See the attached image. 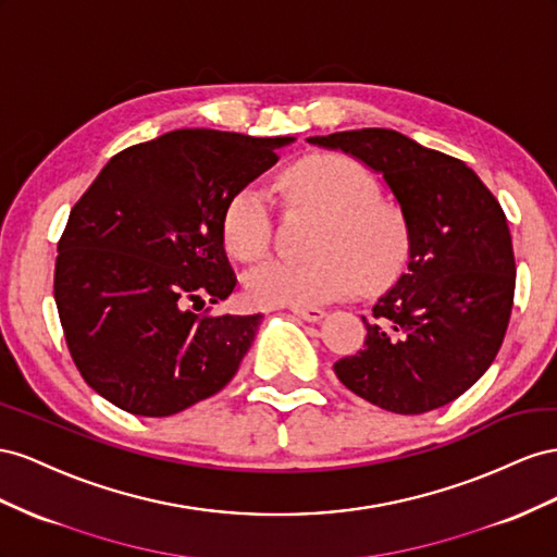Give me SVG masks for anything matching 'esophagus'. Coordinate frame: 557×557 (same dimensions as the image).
I'll return each mask as SVG.
<instances>
[{
	"label": "esophagus",
	"instance_id": "34e87169",
	"mask_svg": "<svg viewBox=\"0 0 557 557\" xmlns=\"http://www.w3.org/2000/svg\"><path fill=\"white\" fill-rule=\"evenodd\" d=\"M294 314L300 317V320H306V322H320L326 317V310H322V308H294Z\"/></svg>",
	"mask_w": 557,
	"mask_h": 557
}]
</instances>
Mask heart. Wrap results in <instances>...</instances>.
Segmentation results:
<instances>
[{
  "label": "heart",
  "mask_w": 557,
  "mask_h": 557,
  "mask_svg": "<svg viewBox=\"0 0 557 557\" xmlns=\"http://www.w3.org/2000/svg\"><path fill=\"white\" fill-rule=\"evenodd\" d=\"M280 184L326 212L312 261L270 259L251 268L245 294L253 306L314 308L355 294L361 282L383 289L404 273L410 233L404 214L380 200L373 172L343 153H317L289 165ZM221 237L240 261L261 259L273 237V210L261 188L243 184L221 210Z\"/></svg>",
  "instance_id": "heart-1"
}]
</instances>
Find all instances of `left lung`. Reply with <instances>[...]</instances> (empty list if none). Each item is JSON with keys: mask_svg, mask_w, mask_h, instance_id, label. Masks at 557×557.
I'll return each mask as SVG.
<instances>
[{"mask_svg": "<svg viewBox=\"0 0 557 557\" xmlns=\"http://www.w3.org/2000/svg\"><path fill=\"white\" fill-rule=\"evenodd\" d=\"M383 172L410 233L408 270L373 306L363 349L333 363L369 404L420 416L455 401L495 361L516 292L499 200L459 158L387 128L310 137Z\"/></svg>", "mask_w": 557, "mask_h": 557, "instance_id": "8db88e82", "label": "left lung"}]
</instances>
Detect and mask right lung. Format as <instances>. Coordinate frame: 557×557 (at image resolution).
Instances as JSON below:
<instances>
[{
  "label": "right lung",
  "instance_id": "obj_1",
  "mask_svg": "<svg viewBox=\"0 0 557 557\" xmlns=\"http://www.w3.org/2000/svg\"><path fill=\"white\" fill-rule=\"evenodd\" d=\"M289 141L172 131L116 153L78 198L53 294L72 361L107 401L168 418L231 383L261 314L197 312L237 284L221 210Z\"/></svg>",
  "mask_w": 557,
  "mask_h": 557
}]
</instances>
